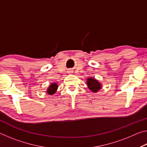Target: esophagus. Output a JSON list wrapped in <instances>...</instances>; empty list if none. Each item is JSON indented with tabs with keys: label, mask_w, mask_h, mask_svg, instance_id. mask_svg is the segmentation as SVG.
I'll use <instances>...</instances> for the list:
<instances>
[{
	"label": "esophagus",
	"mask_w": 147,
	"mask_h": 147,
	"mask_svg": "<svg viewBox=\"0 0 147 147\" xmlns=\"http://www.w3.org/2000/svg\"><path fill=\"white\" fill-rule=\"evenodd\" d=\"M69 72H71V71H69Z\"/></svg>",
	"instance_id": "1"
}]
</instances>
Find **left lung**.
Returning <instances> with one entry per match:
<instances>
[{
    "mask_svg": "<svg viewBox=\"0 0 147 147\" xmlns=\"http://www.w3.org/2000/svg\"><path fill=\"white\" fill-rule=\"evenodd\" d=\"M87 84H88L89 89L93 92H97L102 87L100 83L94 78H88Z\"/></svg>",
    "mask_w": 147,
    "mask_h": 147,
    "instance_id": "obj_1",
    "label": "left lung"
}]
</instances>
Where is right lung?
Wrapping results in <instances>:
<instances>
[{
  "instance_id": "1",
  "label": "right lung",
  "mask_w": 147,
  "mask_h": 147,
  "mask_svg": "<svg viewBox=\"0 0 147 147\" xmlns=\"http://www.w3.org/2000/svg\"><path fill=\"white\" fill-rule=\"evenodd\" d=\"M57 89H58V85L56 84H52L47 89V92L49 94H53L56 91Z\"/></svg>"
}]
</instances>
